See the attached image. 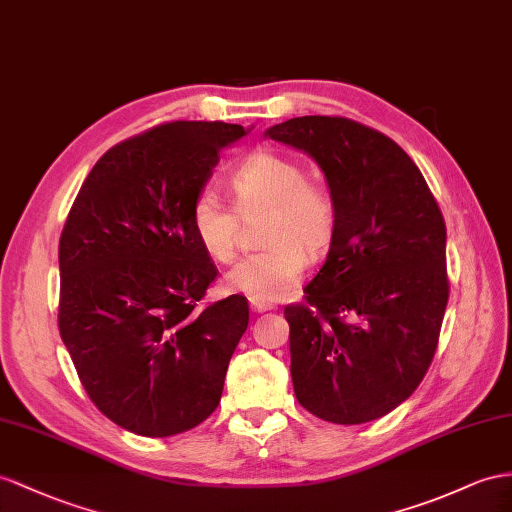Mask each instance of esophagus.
Masks as SVG:
<instances>
[{
	"instance_id": "esophagus-1",
	"label": "esophagus",
	"mask_w": 512,
	"mask_h": 512,
	"mask_svg": "<svg viewBox=\"0 0 512 512\" xmlns=\"http://www.w3.org/2000/svg\"><path fill=\"white\" fill-rule=\"evenodd\" d=\"M274 307V303H268V300H255V298H251V309L255 311V313H264V311H272Z\"/></svg>"
}]
</instances>
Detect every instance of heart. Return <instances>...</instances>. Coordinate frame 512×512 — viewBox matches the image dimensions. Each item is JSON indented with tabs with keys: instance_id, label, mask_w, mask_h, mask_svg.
Wrapping results in <instances>:
<instances>
[{
	"instance_id": "obj_1",
	"label": "heart",
	"mask_w": 512,
	"mask_h": 512,
	"mask_svg": "<svg viewBox=\"0 0 512 512\" xmlns=\"http://www.w3.org/2000/svg\"><path fill=\"white\" fill-rule=\"evenodd\" d=\"M229 188L235 209L212 190L194 196L190 222L196 242L220 264L235 255L240 216L268 209L261 229L264 251L242 257L225 277L231 292L255 300H277L303 279L305 255L331 244L337 227V203L329 188L309 181L305 166L272 151H255L231 170Z\"/></svg>"
}]
</instances>
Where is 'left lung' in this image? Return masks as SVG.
I'll return each instance as SVG.
<instances>
[{
    "label": "left lung",
    "mask_w": 512,
    "mask_h": 512,
    "mask_svg": "<svg viewBox=\"0 0 512 512\" xmlns=\"http://www.w3.org/2000/svg\"><path fill=\"white\" fill-rule=\"evenodd\" d=\"M266 136L318 162L337 203L324 266L287 305L294 393L333 424H365L422 383L450 283L445 222L415 162L344 116H298Z\"/></svg>",
    "instance_id": "1"
}]
</instances>
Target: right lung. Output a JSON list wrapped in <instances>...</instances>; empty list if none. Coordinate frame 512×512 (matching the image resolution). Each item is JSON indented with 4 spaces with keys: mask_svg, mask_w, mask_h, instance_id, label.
I'll return each instance as SVG.
<instances>
[{
    "mask_svg": "<svg viewBox=\"0 0 512 512\" xmlns=\"http://www.w3.org/2000/svg\"><path fill=\"white\" fill-rule=\"evenodd\" d=\"M242 125L173 121L114 144L82 183L60 235L58 326L97 409L142 437H173L216 411L248 300L199 307L216 266L190 209Z\"/></svg>",
    "mask_w": 512,
    "mask_h": 512,
    "instance_id": "1",
    "label": "right lung"
}]
</instances>
